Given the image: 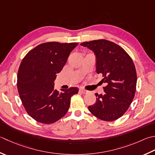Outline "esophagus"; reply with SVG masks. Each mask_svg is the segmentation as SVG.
Instances as JSON below:
<instances>
[{
    "mask_svg": "<svg viewBox=\"0 0 155 155\" xmlns=\"http://www.w3.org/2000/svg\"><path fill=\"white\" fill-rule=\"evenodd\" d=\"M79 93H83V94H86L87 93V91L84 90L83 89H79Z\"/></svg>",
    "mask_w": 155,
    "mask_h": 155,
    "instance_id": "34e87169",
    "label": "esophagus"
}]
</instances>
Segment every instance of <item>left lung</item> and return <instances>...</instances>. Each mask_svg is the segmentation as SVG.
<instances>
[{"label":"left lung","instance_id":"1","mask_svg":"<svg viewBox=\"0 0 155 155\" xmlns=\"http://www.w3.org/2000/svg\"><path fill=\"white\" fill-rule=\"evenodd\" d=\"M93 51L97 73L104 77V94L95 93L96 102L89 110L102 120L111 122L122 116L135 95L137 77L131 58L120 45L98 39L81 44Z\"/></svg>","mask_w":155,"mask_h":155}]
</instances>
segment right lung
Masks as SVG:
<instances>
[{
  "instance_id": "1",
  "label": "right lung",
  "mask_w": 155,
  "mask_h": 155,
  "mask_svg": "<svg viewBox=\"0 0 155 155\" xmlns=\"http://www.w3.org/2000/svg\"><path fill=\"white\" fill-rule=\"evenodd\" d=\"M78 43L48 42L29 51L22 60L17 73V89L30 116L38 122L52 124L68 111L71 98L77 87L54 89V81Z\"/></svg>"
}]
</instances>
